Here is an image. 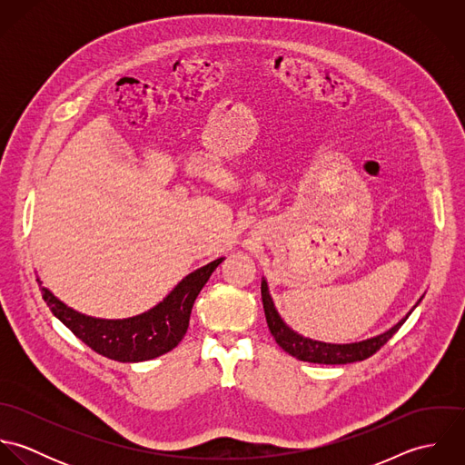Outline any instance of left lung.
<instances>
[{
    "label": "left lung",
    "mask_w": 465,
    "mask_h": 465,
    "mask_svg": "<svg viewBox=\"0 0 465 465\" xmlns=\"http://www.w3.org/2000/svg\"><path fill=\"white\" fill-rule=\"evenodd\" d=\"M262 299H263V308H265L266 324L275 341L279 343L281 349H284L288 354L295 356L301 361H310V363H324V365H343V363H352V361H361L372 356L376 351H380L394 334L399 328L404 324V321L411 315V312L419 306L422 297L417 301V304L394 324L391 330L380 332L376 336H371L367 340L360 341H351V343H330V341H321L313 340L308 336H302L301 332L293 331L279 315L275 310L273 299L268 290V282L265 277L262 279Z\"/></svg>",
    "instance_id": "obj_1"
}]
</instances>
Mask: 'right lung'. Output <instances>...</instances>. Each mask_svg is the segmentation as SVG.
<instances>
[{
  "mask_svg": "<svg viewBox=\"0 0 465 465\" xmlns=\"http://www.w3.org/2000/svg\"><path fill=\"white\" fill-rule=\"evenodd\" d=\"M223 260L218 258L188 273L159 304L129 319L89 317L69 308L48 288L41 286V292L52 313L98 354L122 363L146 361L179 345L188 331L200 290ZM39 284L43 282L39 281Z\"/></svg>",
  "mask_w": 465,
  "mask_h": 465,
  "instance_id": "obj_1",
  "label": "right lung"
}]
</instances>
